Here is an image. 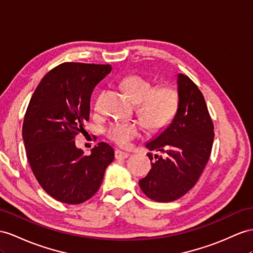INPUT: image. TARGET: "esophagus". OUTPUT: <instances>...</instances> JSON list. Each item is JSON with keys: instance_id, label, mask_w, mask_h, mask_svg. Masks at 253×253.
I'll return each mask as SVG.
<instances>
[{"instance_id": "34e87169", "label": "esophagus", "mask_w": 253, "mask_h": 253, "mask_svg": "<svg viewBox=\"0 0 253 253\" xmlns=\"http://www.w3.org/2000/svg\"><path fill=\"white\" fill-rule=\"evenodd\" d=\"M115 159H127L129 157V154L121 151H115Z\"/></svg>"}]
</instances>
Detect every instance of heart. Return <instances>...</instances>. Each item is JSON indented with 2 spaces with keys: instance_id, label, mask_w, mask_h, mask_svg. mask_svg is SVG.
Segmentation results:
<instances>
[{
  "instance_id": "obj_1",
  "label": "heart",
  "mask_w": 253,
  "mask_h": 253,
  "mask_svg": "<svg viewBox=\"0 0 253 253\" xmlns=\"http://www.w3.org/2000/svg\"><path fill=\"white\" fill-rule=\"evenodd\" d=\"M122 88L135 103V113L144 125L158 130L170 124L178 108V95L169 85L155 86L154 83L138 75L122 80ZM107 137L121 147H126L141 133V126L132 122H116L110 125Z\"/></svg>"
}]
</instances>
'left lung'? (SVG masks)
Returning <instances> with one entry per match:
<instances>
[{
    "mask_svg": "<svg viewBox=\"0 0 253 253\" xmlns=\"http://www.w3.org/2000/svg\"><path fill=\"white\" fill-rule=\"evenodd\" d=\"M178 108L171 124L148 142L152 169L139 180L141 190L156 202H172L196 185L210 159L213 124L203 94L188 76H177Z\"/></svg>",
    "mask_w": 253,
    "mask_h": 253,
    "instance_id": "1",
    "label": "left lung"
}]
</instances>
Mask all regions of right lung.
I'll list each match as a JSON object with an SVG mask.
<instances>
[{
    "label": "right lung",
    "instance_id": "obj_1",
    "mask_svg": "<svg viewBox=\"0 0 253 253\" xmlns=\"http://www.w3.org/2000/svg\"><path fill=\"white\" fill-rule=\"evenodd\" d=\"M111 69L109 64L63 63L42 78L25 112L22 137L31 169L42 188L62 203L92 198L114 159L105 142L90 155L75 144L89 120L93 89Z\"/></svg>",
    "mask_w": 253,
    "mask_h": 253
}]
</instances>
